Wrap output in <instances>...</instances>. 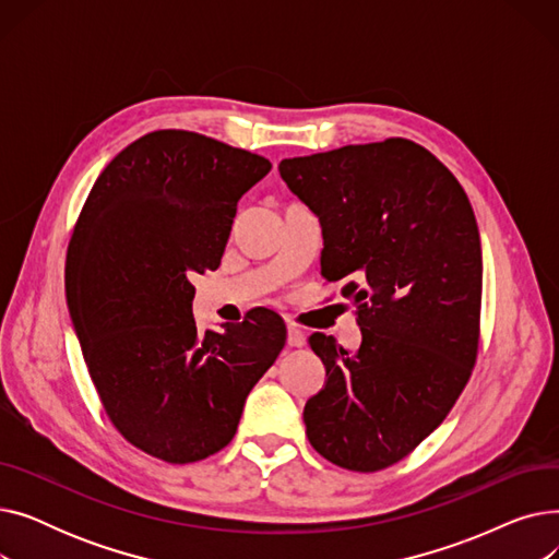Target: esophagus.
I'll return each instance as SVG.
<instances>
[{
	"label": "esophagus",
	"instance_id": "esophagus-1",
	"mask_svg": "<svg viewBox=\"0 0 559 559\" xmlns=\"http://www.w3.org/2000/svg\"><path fill=\"white\" fill-rule=\"evenodd\" d=\"M287 344L295 346V348H301L306 344V335L299 326H295V324L287 326Z\"/></svg>",
	"mask_w": 559,
	"mask_h": 559
}]
</instances>
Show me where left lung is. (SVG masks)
<instances>
[{
    "instance_id": "obj_1",
    "label": "left lung",
    "mask_w": 559,
    "mask_h": 559,
    "mask_svg": "<svg viewBox=\"0 0 559 559\" xmlns=\"http://www.w3.org/2000/svg\"><path fill=\"white\" fill-rule=\"evenodd\" d=\"M278 171L324 233L321 276L356 306L362 344L324 333L310 348L326 383L304 407L312 449L348 472H380L447 419L480 340L483 251L455 176L421 144L388 138Z\"/></svg>"
}]
</instances>
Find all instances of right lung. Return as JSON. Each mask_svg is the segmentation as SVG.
Instances as JSON below:
<instances>
[{
  "mask_svg": "<svg viewBox=\"0 0 559 559\" xmlns=\"http://www.w3.org/2000/svg\"><path fill=\"white\" fill-rule=\"evenodd\" d=\"M272 163L192 131H154L99 174L76 219L66 297L97 394L127 442L169 464L222 451L285 346L255 308L197 331L192 276L217 270L240 197Z\"/></svg>",
  "mask_w": 559,
  "mask_h": 559,
  "instance_id": "right-lung-1",
  "label": "right lung"
}]
</instances>
